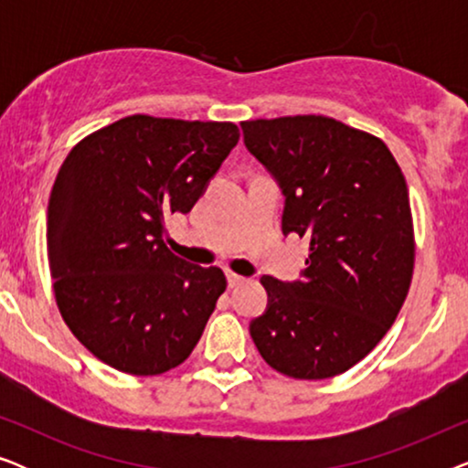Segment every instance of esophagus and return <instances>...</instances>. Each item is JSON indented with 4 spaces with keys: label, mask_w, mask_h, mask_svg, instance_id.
I'll list each match as a JSON object with an SVG mask.
<instances>
[{
    "label": "esophagus",
    "mask_w": 468,
    "mask_h": 468,
    "mask_svg": "<svg viewBox=\"0 0 468 468\" xmlns=\"http://www.w3.org/2000/svg\"><path fill=\"white\" fill-rule=\"evenodd\" d=\"M226 277H228V285L229 287H239L245 283V277H240V274H236L232 271H226Z\"/></svg>",
    "instance_id": "esophagus-1"
}]
</instances>
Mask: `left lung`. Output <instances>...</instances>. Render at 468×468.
Returning a JSON list of instances; mask_svg holds the SVG:
<instances>
[{"label": "left lung", "instance_id": "8db88e82", "mask_svg": "<svg viewBox=\"0 0 468 468\" xmlns=\"http://www.w3.org/2000/svg\"><path fill=\"white\" fill-rule=\"evenodd\" d=\"M240 127L249 153L283 191V234L311 245L300 279L261 277L268 306L249 332L279 373L341 375L386 336L411 285L405 176L383 140L322 114Z\"/></svg>", "mask_w": 468, "mask_h": 468}]
</instances>
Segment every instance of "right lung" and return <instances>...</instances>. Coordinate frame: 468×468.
Listing matches in <instances>:
<instances>
[{
	"label": "right lung",
	"mask_w": 468,
	"mask_h": 468,
	"mask_svg": "<svg viewBox=\"0 0 468 468\" xmlns=\"http://www.w3.org/2000/svg\"><path fill=\"white\" fill-rule=\"evenodd\" d=\"M239 138L234 123L132 114L61 164L47 221L57 306L108 367L162 375L200 341L228 281L165 247V217L194 208Z\"/></svg>",
	"instance_id": "right-lung-1"
}]
</instances>
